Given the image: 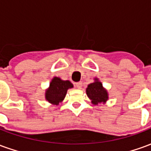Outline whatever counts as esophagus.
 Returning <instances> with one entry per match:
<instances>
[{
    "mask_svg": "<svg viewBox=\"0 0 151 151\" xmlns=\"http://www.w3.org/2000/svg\"><path fill=\"white\" fill-rule=\"evenodd\" d=\"M75 86L78 89H81L82 87V82H76V83H75Z\"/></svg>",
    "mask_w": 151,
    "mask_h": 151,
    "instance_id": "1",
    "label": "esophagus"
}]
</instances>
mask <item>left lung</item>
I'll return each mask as SVG.
<instances>
[{
	"label": "left lung",
	"instance_id": "obj_1",
	"mask_svg": "<svg viewBox=\"0 0 151 151\" xmlns=\"http://www.w3.org/2000/svg\"><path fill=\"white\" fill-rule=\"evenodd\" d=\"M86 94L92 104H98L99 103H105L108 100V92L104 89L102 83L95 79V82L91 83L86 88Z\"/></svg>",
	"mask_w": 151,
	"mask_h": 151
}]
</instances>
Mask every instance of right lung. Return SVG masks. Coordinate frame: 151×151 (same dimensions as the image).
I'll return each mask as SVG.
<instances>
[{
    "label": "right lung",
    "mask_w": 151,
    "mask_h": 151,
    "mask_svg": "<svg viewBox=\"0 0 151 151\" xmlns=\"http://www.w3.org/2000/svg\"><path fill=\"white\" fill-rule=\"evenodd\" d=\"M72 87L73 84L69 81H63L55 77L50 83L49 88L46 91L45 98L51 104H58L65 99L67 90Z\"/></svg>",
    "instance_id": "1"
}]
</instances>
